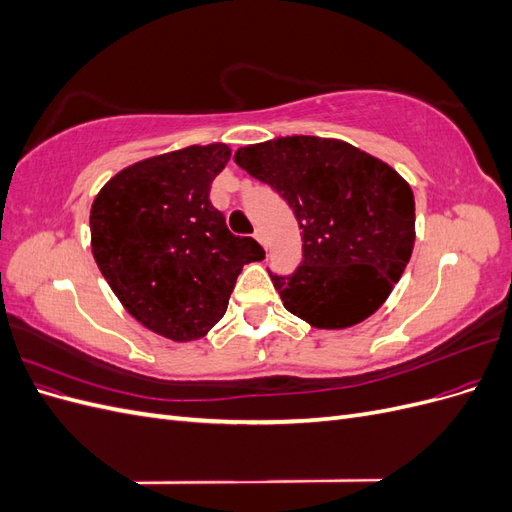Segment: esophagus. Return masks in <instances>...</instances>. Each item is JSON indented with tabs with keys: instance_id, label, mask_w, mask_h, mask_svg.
Segmentation results:
<instances>
[{
	"instance_id": "1",
	"label": "esophagus",
	"mask_w": 512,
	"mask_h": 512,
	"mask_svg": "<svg viewBox=\"0 0 512 512\" xmlns=\"http://www.w3.org/2000/svg\"><path fill=\"white\" fill-rule=\"evenodd\" d=\"M254 239H256L262 247H265V250H267V235H265V232H262L260 228H256V232H254Z\"/></svg>"
}]
</instances>
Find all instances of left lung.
<instances>
[{"instance_id": "obj_1", "label": "left lung", "mask_w": 512, "mask_h": 512, "mask_svg": "<svg viewBox=\"0 0 512 512\" xmlns=\"http://www.w3.org/2000/svg\"><path fill=\"white\" fill-rule=\"evenodd\" d=\"M235 162L280 194L301 228L292 275L269 271L290 314L348 329L389 299L414 250V194L393 166L346 141L277 136Z\"/></svg>"}]
</instances>
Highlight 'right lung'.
Returning a JSON list of instances; mask_svg holds the SVG:
<instances>
[{
    "label": "right lung",
    "instance_id": "add662e5",
    "mask_svg": "<svg viewBox=\"0 0 512 512\" xmlns=\"http://www.w3.org/2000/svg\"><path fill=\"white\" fill-rule=\"evenodd\" d=\"M224 143L190 145L119 170L89 213L91 252L126 312L173 342L205 337L224 316L247 262L265 258L211 205Z\"/></svg>",
    "mask_w": 512,
    "mask_h": 512
}]
</instances>
